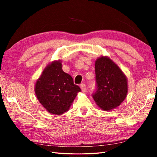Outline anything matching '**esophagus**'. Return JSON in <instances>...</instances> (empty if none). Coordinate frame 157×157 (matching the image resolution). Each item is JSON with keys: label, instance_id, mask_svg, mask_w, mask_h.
I'll return each mask as SVG.
<instances>
[{"label": "esophagus", "instance_id": "obj_1", "mask_svg": "<svg viewBox=\"0 0 157 157\" xmlns=\"http://www.w3.org/2000/svg\"><path fill=\"white\" fill-rule=\"evenodd\" d=\"M80 88H81L82 91L85 92V91H86V84H80Z\"/></svg>", "mask_w": 157, "mask_h": 157}]
</instances>
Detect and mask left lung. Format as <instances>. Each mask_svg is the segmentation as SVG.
Listing matches in <instances>:
<instances>
[{"label":"left lung","mask_w":157,"mask_h":157,"mask_svg":"<svg viewBox=\"0 0 157 157\" xmlns=\"http://www.w3.org/2000/svg\"><path fill=\"white\" fill-rule=\"evenodd\" d=\"M96 88L92 97L103 110H111L120 105L127 94L125 75L113 61L102 57L95 61Z\"/></svg>","instance_id":"8db88e82"}]
</instances>
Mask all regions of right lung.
<instances>
[{"instance_id": "obj_1", "label": "right lung", "mask_w": 157, "mask_h": 157, "mask_svg": "<svg viewBox=\"0 0 157 157\" xmlns=\"http://www.w3.org/2000/svg\"><path fill=\"white\" fill-rule=\"evenodd\" d=\"M80 91L72 77L63 72L60 62L48 66L35 84L39 101L49 113L55 115L67 111Z\"/></svg>"}]
</instances>
